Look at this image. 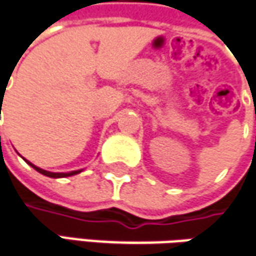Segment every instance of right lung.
I'll use <instances>...</instances> for the list:
<instances>
[{
  "label": "right lung",
  "instance_id": "obj_1",
  "mask_svg": "<svg viewBox=\"0 0 256 256\" xmlns=\"http://www.w3.org/2000/svg\"><path fill=\"white\" fill-rule=\"evenodd\" d=\"M25 160V158H24ZM26 163L30 164L31 167H34L35 170L40 174H44V176H46V177H50V178H62V177H69V176H75L78 172H80V170H76V172H46V170H42L40 167H36V166H34L31 162H28V160H25Z\"/></svg>",
  "mask_w": 256,
  "mask_h": 256
}]
</instances>
